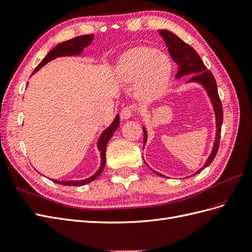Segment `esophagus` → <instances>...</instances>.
<instances>
[{
  "mask_svg": "<svg viewBox=\"0 0 252 252\" xmlns=\"http://www.w3.org/2000/svg\"><path fill=\"white\" fill-rule=\"evenodd\" d=\"M133 115H134V107L133 106H125L120 112V118L122 120H126V119H130Z\"/></svg>",
  "mask_w": 252,
  "mask_h": 252,
  "instance_id": "1",
  "label": "esophagus"
}]
</instances>
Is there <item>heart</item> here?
I'll list each match as a JSON object with an SVG mask.
<instances>
[{
    "label": "heart",
    "mask_w": 252,
    "mask_h": 252,
    "mask_svg": "<svg viewBox=\"0 0 252 252\" xmlns=\"http://www.w3.org/2000/svg\"><path fill=\"white\" fill-rule=\"evenodd\" d=\"M120 79L136 82V94L140 100L158 98L168 86L171 63L164 53L153 48H137L128 52L119 63Z\"/></svg>",
    "instance_id": "obj_1"
}]
</instances>
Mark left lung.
<instances>
[{
	"mask_svg": "<svg viewBox=\"0 0 252 252\" xmlns=\"http://www.w3.org/2000/svg\"><path fill=\"white\" fill-rule=\"evenodd\" d=\"M158 33L160 36H162L167 48H168V51H169L172 61H175L178 63L179 71H178L177 77L183 76L186 74H195L190 77L189 82H198L200 84H202L204 88L206 89V92H208L209 96L211 98V101L213 103V107H214V111L216 114V128L217 130H216V138H215V143H214V148H213L211 156L208 158V160H206L205 165H204V167H208L213 162V159L215 158L216 154H217L219 143H220L221 125H222V120H223L222 105H221V101H220V99H219V95H218L217 84L215 81V77L212 74L210 70H206V67L203 63L202 60L200 59L198 53L189 46V44L184 42L182 39H180L177 35L171 33V32H169V31L159 30ZM143 128H144V146H145L146 141H147V133H146L145 127H143ZM204 167H202L201 169L198 170L195 175H197L198 172L204 169ZM154 172L158 173V175H159L160 177H165L157 171H154Z\"/></svg>",
	"mask_w": 252,
	"mask_h": 252,
	"instance_id": "left-lung-1",
	"label": "left lung"
}]
</instances>
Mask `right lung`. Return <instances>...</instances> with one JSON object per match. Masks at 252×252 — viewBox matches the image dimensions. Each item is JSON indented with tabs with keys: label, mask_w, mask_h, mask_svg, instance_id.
Wrapping results in <instances>:
<instances>
[{
	"label": "right lung",
	"mask_w": 252,
	"mask_h": 252,
	"mask_svg": "<svg viewBox=\"0 0 252 252\" xmlns=\"http://www.w3.org/2000/svg\"><path fill=\"white\" fill-rule=\"evenodd\" d=\"M93 39H94V35H82V36L74 37V38H72V39L57 44V46L54 49L51 50L50 52L47 54V56L44 57V59L40 62V63L35 68L33 73H35L36 71L39 70L41 67H43L44 64L49 63L50 61L56 59V57L81 54L83 49L89 46L90 42L93 41ZM118 126H119V116H116V118H115L113 124L111 125V126H108L106 130L101 134V136L98 140V148L101 152V162L102 163H101L100 169L96 171L94 176H92L88 179L82 180V181H55V180H53V182L62 184V185H68V186H81V185H85L89 182H92L94 179L98 178L102 173L103 169H104V166H105L106 145L108 143V140L111 139V137L113 136L115 131L118 128Z\"/></svg>",
	"instance_id": "1"
}]
</instances>
